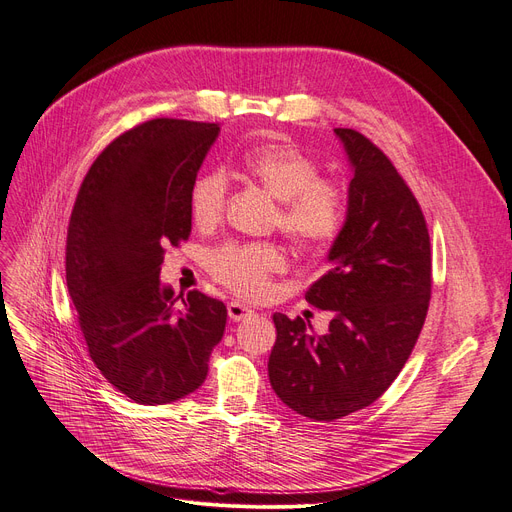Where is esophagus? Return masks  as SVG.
I'll use <instances>...</instances> for the list:
<instances>
[{"label": "esophagus", "mask_w": 512, "mask_h": 512, "mask_svg": "<svg viewBox=\"0 0 512 512\" xmlns=\"http://www.w3.org/2000/svg\"><path fill=\"white\" fill-rule=\"evenodd\" d=\"M251 314H253V310L249 306L240 304V301H230V304H227V316H230L234 323H238V320L249 318Z\"/></svg>", "instance_id": "esophagus-1"}]
</instances>
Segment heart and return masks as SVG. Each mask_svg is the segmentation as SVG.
<instances>
[{"instance_id":"b5f03b06","label":"heart","mask_w":512,"mask_h":512,"mask_svg":"<svg viewBox=\"0 0 512 512\" xmlns=\"http://www.w3.org/2000/svg\"><path fill=\"white\" fill-rule=\"evenodd\" d=\"M242 173L280 200L276 225L304 253H325L348 221V192L337 179L320 175V164L291 141H266L246 149ZM227 183L221 173H204L189 187L187 206L194 225L215 227L225 211ZM287 266L272 242H227L211 253L208 268L223 287L240 297L268 293L274 274Z\"/></svg>"}]
</instances>
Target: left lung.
Returning a JSON list of instances; mask_svg holds the SVG:
<instances>
[{"instance_id":"1","label":"left lung","mask_w":512,"mask_h":512,"mask_svg":"<svg viewBox=\"0 0 512 512\" xmlns=\"http://www.w3.org/2000/svg\"><path fill=\"white\" fill-rule=\"evenodd\" d=\"M354 177L346 230L331 246V270L308 289L331 310L325 335L304 318L274 314L268 375L299 415L333 422L375 403L418 342L430 306L432 255L420 202L384 151L352 128H335Z\"/></svg>"}]
</instances>
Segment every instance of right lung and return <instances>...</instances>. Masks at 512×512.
Returning <instances> with one entry per match:
<instances>
[{
    "label": "right lung",
    "mask_w": 512,
    "mask_h": 512,
    "mask_svg": "<svg viewBox=\"0 0 512 512\" xmlns=\"http://www.w3.org/2000/svg\"><path fill=\"white\" fill-rule=\"evenodd\" d=\"M219 124L156 118L113 139L75 198L65 246L67 289L92 363L141 405L202 386L227 310L200 291L160 287L168 246L192 234L187 196Z\"/></svg>",
    "instance_id": "obj_1"
}]
</instances>
